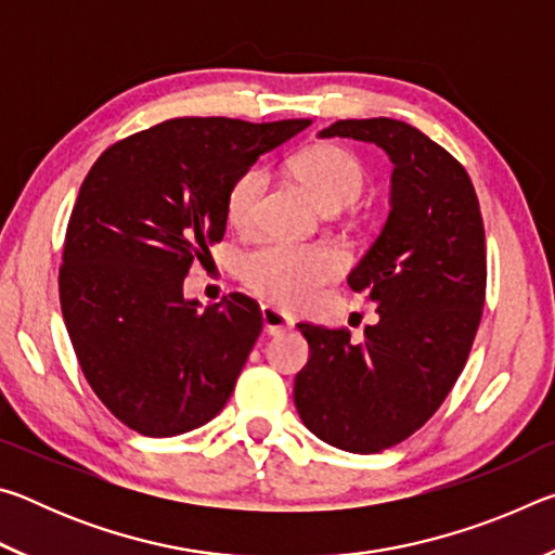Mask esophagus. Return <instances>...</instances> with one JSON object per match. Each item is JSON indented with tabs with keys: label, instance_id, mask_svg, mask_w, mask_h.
I'll list each match as a JSON object with an SVG mask.
<instances>
[{
	"label": "esophagus",
	"instance_id": "esophagus-1",
	"mask_svg": "<svg viewBox=\"0 0 555 555\" xmlns=\"http://www.w3.org/2000/svg\"><path fill=\"white\" fill-rule=\"evenodd\" d=\"M261 321H264V333L269 335L286 333L294 327V318L284 311H279L274 306H261Z\"/></svg>",
	"mask_w": 555,
	"mask_h": 555
}]
</instances>
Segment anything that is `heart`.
Listing matches in <instances>:
<instances>
[{
  "mask_svg": "<svg viewBox=\"0 0 555 555\" xmlns=\"http://www.w3.org/2000/svg\"><path fill=\"white\" fill-rule=\"evenodd\" d=\"M291 171L325 210H343L360 198L367 173L360 158L343 146L315 144L291 158ZM264 168L251 166L234 178L224 195V218L234 230H249L264 195ZM345 257L327 244L269 240L249 249L240 261V276L251 294L281 308H304L325 284L340 276Z\"/></svg>",
  "mask_w": 555,
  "mask_h": 555,
  "instance_id": "b5f03b06",
  "label": "heart"
}]
</instances>
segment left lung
I'll use <instances>...</instances> for the list:
<instances>
[{
	"mask_svg": "<svg viewBox=\"0 0 555 555\" xmlns=\"http://www.w3.org/2000/svg\"><path fill=\"white\" fill-rule=\"evenodd\" d=\"M321 137L382 146L393 164L391 212L347 276L379 321L352 343L347 327L298 323L311 347L294 401L306 428L347 453H379L434 416L463 372L480 327L487 251L480 203L455 156L406 121L340 119Z\"/></svg>",
	"mask_w": 555,
	"mask_h": 555,
	"instance_id": "1",
	"label": "left lung"
}]
</instances>
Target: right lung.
<instances>
[{"label":"right lung","instance_id":"obj_1","mask_svg":"<svg viewBox=\"0 0 555 555\" xmlns=\"http://www.w3.org/2000/svg\"><path fill=\"white\" fill-rule=\"evenodd\" d=\"M311 119L178 117L112 144L80 185L63 242L61 311L98 399L142 436L218 416L261 333L255 298H183L222 240L230 183Z\"/></svg>","mask_w":555,"mask_h":555}]
</instances>
